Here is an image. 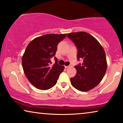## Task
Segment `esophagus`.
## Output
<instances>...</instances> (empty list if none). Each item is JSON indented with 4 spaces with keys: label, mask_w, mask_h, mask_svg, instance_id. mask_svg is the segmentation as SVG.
<instances>
[{
    "label": "esophagus",
    "mask_w": 123,
    "mask_h": 123,
    "mask_svg": "<svg viewBox=\"0 0 123 123\" xmlns=\"http://www.w3.org/2000/svg\"><path fill=\"white\" fill-rule=\"evenodd\" d=\"M71 65H69V66H65V68H71Z\"/></svg>",
    "instance_id": "1"
}]
</instances>
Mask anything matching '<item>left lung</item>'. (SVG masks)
Segmentation results:
<instances>
[{
    "label": "left lung",
    "instance_id": "8db88e82",
    "mask_svg": "<svg viewBox=\"0 0 123 123\" xmlns=\"http://www.w3.org/2000/svg\"><path fill=\"white\" fill-rule=\"evenodd\" d=\"M78 49V60L83 59L82 63L75 66L77 73L70 78L71 84L81 92L96 87L101 82L107 70L105 50L96 39L86 32L67 34Z\"/></svg>",
    "mask_w": 123,
    "mask_h": 123
}]
</instances>
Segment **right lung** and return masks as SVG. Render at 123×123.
Segmentation results:
<instances>
[{
    "instance_id": "1",
    "label": "right lung",
    "mask_w": 123,
    "mask_h": 123,
    "mask_svg": "<svg viewBox=\"0 0 123 123\" xmlns=\"http://www.w3.org/2000/svg\"><path fill=\"white\" fill-rule=\"evenodd\" d=\"M66 37V34H46L36 37L26 47L22 58L23 70L35 88L47 90L56 84L65 67L58 65L55 55L58 44ZM53 56L55 63L50 65V58Z\"/></svg>"
}]
</instances>
